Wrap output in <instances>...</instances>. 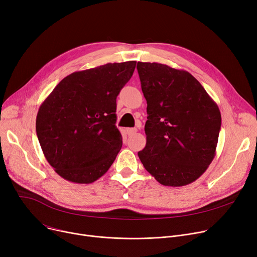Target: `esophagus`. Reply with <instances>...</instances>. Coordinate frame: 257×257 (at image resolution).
Masks as SVG:
<instances>
[{
	"instance_id": "esophagus-1",
	"label": "esophagus",
	"mask_w": 257,
	"mask_h": 257,
	"mask_svg": "<svg viewBox=\"0 0 257 257\" xmlns=\"http://www.w3.org/2000/svg\"><path fill=\"white\" fill-rule=\"evenodd\" d=\"M126 132H127L128 136L130 137V136H133V134H136L138 132V129L137 128H128L126 130Z\"/></svg>"
}]
</instances>
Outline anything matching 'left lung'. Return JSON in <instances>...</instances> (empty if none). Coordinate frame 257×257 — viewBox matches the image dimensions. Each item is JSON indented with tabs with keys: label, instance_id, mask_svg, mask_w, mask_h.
I'll return each instance as SVG.
<instances>
[{
	"label": "left lung",
	"instance_id": "obj_1",
	"mask_svg": "<svg viewBox=\"0 0 257 257\" xmlns=\"http://www.w3.org/2000/svg\"><path fill=\"white\" fill-rule=\"evenodd\" d=\"M147 101L145 169L163 185L183 186L211 164L221 129L219 107L190 73L156 62H138Z\"/></svg>",
	"mask_w": 257,
	"mask_h": 257
}]
</instances>
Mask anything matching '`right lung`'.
<instances>
[{
	"instance_id": "obj_1",
	"label": "right lung",
	"mask_w": 257,
	"mask_h": 257,
	"mask_svg": "<svg viewBox=\"0 0 257 257\" xmlns=\"http://www.w3.org/2000/svg\"><path fill=\"white\" fill-rule=\"evenodd\" d=\"M136 61L107 63L63 78L40 105L36 134L48 163L63 179L91 183L108 171L123 140L116 97Z\"/></svg>"
}]
</instances>
